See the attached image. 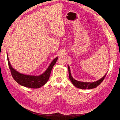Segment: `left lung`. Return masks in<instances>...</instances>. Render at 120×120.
<instances>
[{
  "instance_id": "8db88e82",
  "label": "left lung",
  "mask_w": 120,
  "mask_h": 120,
  "mask_svg": "<svg viewBox=\"0 0 120 120\" xmlns=\"http://www.w3.org/2000/svg\"><path fill=\"white\" fill-rule=\"evenodd\" d=\"M68 74H69V78H70L71 81L72 83L75 86L77 87L79 89H91L96 88L103 81L104 79L105 78L107 74L105 75L104 77L100 79L99 80H98L96 82H79L77 80H75V79L71 77V70L70 68L68 66Z\"/></svg>"
}]
</instances>
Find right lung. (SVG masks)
I'll return each instance as SVG.
<instances>
[{
  "mask_svg": "<svg viewBox=\"0 0 120 120\" xmlns=\"http://www.w3.org/2000/svg\"><path fill=\"white\" fill-rule=\"evenodd\" d=\"M57 59V57H56L55 59L53 60L46 71L43 74L39 76H33L21 74L16 71L11 66L8 56L9 68L10 70L11 74L14 80L20 85L32 89L39 88L40 87L44 85L48 82L50 73H51L52 68L56 63Z\"/></svg>",
  "mask_w": 120,
  "mask_h": 120,
  "instance_id": "add662e5",
  "label": "right lung"
}]
</instances>
